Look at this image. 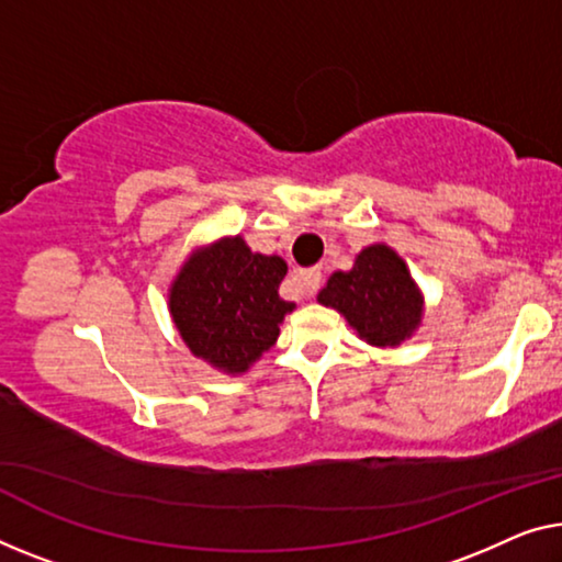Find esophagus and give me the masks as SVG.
Masks as SVG:
<instances>
[{
  "label": "esophagus",
  "instance_id": "34e87169",
  "mask_svg": "<svg viewBox=\"0 0 562 562\" xmlns=\"http://www.w3.org/2000/svg\"><path fill=\"white\" fill-rule=\"evenodd\" d=\"M321 280H323V274H321V270H315V267H313V270H300L295 274L300 295L313 297L315 292H317V288H321Z\"/></svg>",
  "mask_w": 562,
  "mask_h": 562
}]
</instances>
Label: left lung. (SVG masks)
I'll use <instances>...</instances> for the list:
<instances>
[{
	"mask_svg": "<svg viewBox=\"0 0 562 562\" xmlns=\"http://www.w3.org/2000/svg\"><path fill=\"white\" fill-rule=\"evenodd\" d=\"M317 303L338 310L358 338L379 348L412 338L424 313L412 272L386 245L366 247L356 257L353 270L333 272Z\"/></svg>",
	"mask_w": 562,
	"mask_h": 562,
	"instance_id": "8db88e82",
	"label": "left lung"
}]
</instances>
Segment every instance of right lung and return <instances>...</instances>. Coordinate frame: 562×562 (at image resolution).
<instances>
[{
  "instance_id": "add662e5",
  "label": "right lung",
  "mask_w": 562,
  "mask_h": 562,
  "mask_svg": "<svg viewBox=\"0 0 562 562\" xmlns=\"http://www.w3.org/2000/svg\"><path fill=\"white\" fill-rule=\"evenodd\" d=\"M284 274L282 257L252 252L241 237L196 249L169 290L171 317L191 353L224 373H245L295 310L280 297Z\"/></svg>"
}]
</instances>
